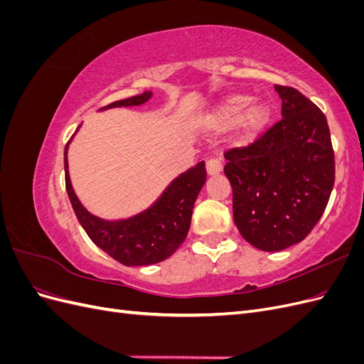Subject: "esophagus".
Wrapping results in <instances>:
<instances>
[{"label": "esophagus", "mask_w": 364, "mask_h": 364, "mask_svg": "<svg viewBox=\"0 0 364 364\" xmlns=\"http://www.w3.org/2000/svg\"><path fill=\"white\" fill-rule=\"evenodd\" d=\"M222 171V164H220L217 159H209L206 162V173L208 176H215Z\"/></svg>", "instance_id": "34e87169"}]
</instances>
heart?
I'll list each match as a JSON object with an SVG mask.
<instances>
[{"label": "heart", "mask_w": 364, "mask_h": 364, "mask_svg": "<svg viewBox=\"0 0 364 364\" xmlns=\"http://www.w3.org/2000/svg\"><path fill=\"white\" fill-rule=\"evenodd\" d=\"M247 94H237L226 98L213 115L209 117V126L217 132H225L240 123L237 132V144L246 146L255 141L270 121V107L266 103H255Z\"/></svg>", "instance_id": "1"}]
</instances>
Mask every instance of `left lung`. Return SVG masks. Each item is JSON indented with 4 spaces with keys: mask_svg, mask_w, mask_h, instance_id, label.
Segmentation results:
<instances>
[{
    "mask_svg": "<svg viewBox=\"0 0 364 364\" xmlns=\"http://www.w3.org/2000/svg\"><path fill=\"white\" fill-rule=\"evenodd\" d=\"M282 118L247 147L225 153L234 222L247 243L278 252L302 241L331 196L336 164L326 117L290 86H274Z\"/></svg>",
    "mask_w": 364,
    "mask_h": 364,
    "instance_id": "obj_1",
    "label": "left lung"
}]
</instances>
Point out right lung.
Wrapping results in <instances>:
<instances>
[{
  "label": "right lung",
  "instance_id": "right-lung-1",
  "mask_svg": "<svg viewBox=\"0 0 364 364\" xmlns=\"http://www.w3.org/2000/svg\"><path fill=\"white\" fill-rule=\"evenodd\" d=\"M150 97L151 92L146 91L141 95L107 105L102 107V111L144 105ZM71 139L65 147L63 156L65 186L75 217L94 245L124 266H150L171 257L188 234L194 202L206 182L205 162L202 161L196 167L179 174L146 211L124 220L109 222L87 213L73 190L67 158Z\"/></svg>",
  "mask_w": 364,
  "mask_h": 364
}]
</instances>
